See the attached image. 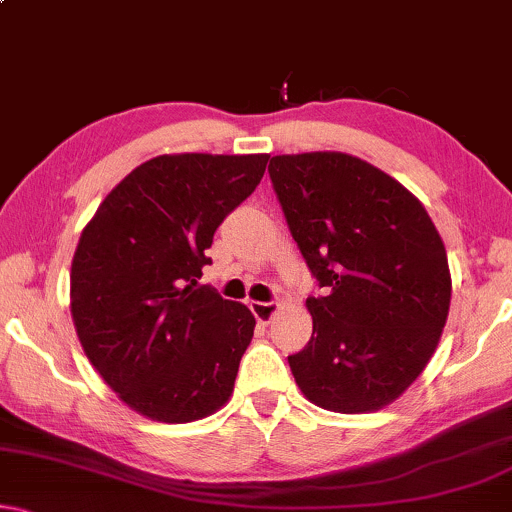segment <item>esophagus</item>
Listing matches in <instances>:
<instances>
[{"label": "esophagus", "instance_id": "esophagus-1", "mask_svg": "<svg viewBox=\"0 0 512 512\" xmlns=\"http://www.w3.org/2000/svg\"><path fill=\"white\" fill-rule=\"evenodd\" d=\"M250 309L260 323H271V318L276 316L278 309H281V304L278 302H250Z\"/></svg>", "mask_w": 512, "mask_h": 512}]
</instances>
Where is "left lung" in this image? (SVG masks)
<instances>
[{
  "label": "left lung",
  "mask_w": 512,
  "mask_h": 512,
  "mask_svg": "<svg viewBox=\"0 0 512 512\" xmlns=\"http://www.w3.org/2000/svg\"><path fill=\"white\" fill-rule=\"evenodd\" d=\"M269 177L323 297L306 299L297 386L330 412H377L424 372L447 323L445 243L412 192L358 156L283 154Z\"/></svg>",
  "instance_id": "left-lung-1"
}]
</instances>
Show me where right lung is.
I'll return each instance as SVG.
<instances>
[{"instance_id":"right-lung-1","label":"right lung","mask_w":512,"mask_h":512,"mask_svg":"<svg viewBox=\"0 0 512 512\" xmlns=\"http://www.w3.org/2000/svg\"><path fill=\"white\" fill-rule=\"evenodd\" d=\"M269 154H163L131 170L81 231L70 309L86 358L142 417L189 424L227 403L255 316L199 285L215 229Z\"/></svg>"}]
</instances>
